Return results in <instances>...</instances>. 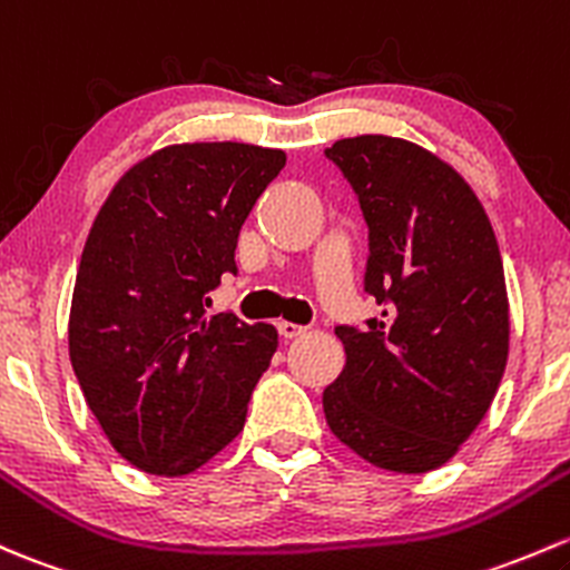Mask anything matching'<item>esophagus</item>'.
<instances>
[{
	"instance_id": "1",
	"label": "esophagus",
	"mask_w": 570,
	"mask_h": 570,
	"mask_svg": "<svg viewBox=\"0 0 570 570\" xmlns=\"http://www.w3.org/2000/svg\"><path fill=\"white\" fill-rule=\"evenodd\" d=\"M278 333H281V338H297V335L305 333V327L303 325H295V322L281 320L278 322Z\"/></svg>"
}]
</instances>
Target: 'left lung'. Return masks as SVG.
Masks as SVG:
<instances>
[{
    "label": "left lung",
    "mask_w": 570,
    "mask_h": 570,
    "mask_svg": "<svg viewBox=\"0 0 570 570\" xmlns=\"http://www.w3.org/2000/svg\"><path fill=\"white\" fill-rule=\"evenodd\" d=\"M368 226L363 289L382 305L338 325L346 352L322 393L327 426L371 464H445L491 406L508 363V295L481 202L417 144L355 136L325 149Z\"/></svg>",
    "instance_id": "left-lung-1"
}]
</instances>
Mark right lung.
Returning <instances> with one entry per match:
<instances>
[{"instance_id":"1","label":"right lung","mask_w":570,"mask_h":570,"mask_svg":"<svg viewBox=\"0 0 570 570\" xmlns=\"http://www.w3.org/2000/svg\"><path fill=\"white\" fill-rule=\"evenodd\" d=\"M284 164L254 144H175L136 164L95 218L70 363L114 451L144 472L188 475L245 426L278 333L207 305L237 275L239 229Z\"/></svg>"}]
</instances>
